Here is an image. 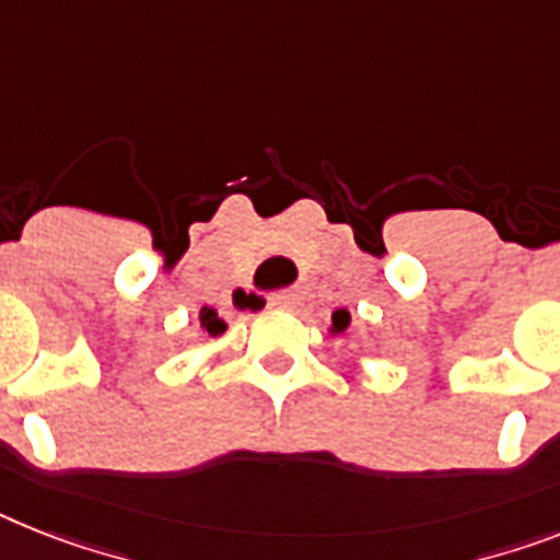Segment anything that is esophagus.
<instances>
[{"instance_id": "1", "label": "esophagus", "mask_w": 560, "mask_h": 560, "mask_svg": "<svg viewBox=\"0 0 560 560\" xmlns=\"http://www.w3.org/2000/svg\"><path fill=\"white\" fill-rule=\"evenodd\" d=\"M269 303L275 308H289L298 303V294H294V291H277V294H271Z\"/></svg>"}]
</instances>
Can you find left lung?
<instances>
[{
	"instance_id": "obj_1",
	"label": "left lung",
	"mask_w": 560,
	"mask_h": 560,
	"mask_svg": "<svg viewBox=\"0 0 560 560\" xmlns=\"http://www.w3.org/2000/svg\"><path fill=\"white\" fill-rule=\"evenodd\" d=\"M331 320H335V331H343L346 326H349V312H343V308H340V312H335V317H331Z\"/></svg>"
}]
</instances>
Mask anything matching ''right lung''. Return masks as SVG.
<instances>
[{
	"instance_id": "obj_1",
	"label": "right lung",
	"mask_w": 560,
	"mask_h": 560,
	"mask_svg": "<svg viewBox=\"0 0 560 560\" xmlns=\"http://www.w3.org/2000/svg\"><path fill=\"white\" fill-rule=\"evenodd\" d=\"M200 323H202V329L208 331V335H223L225 331V323L217 317V312H211V308H202L200 314Z\"/></svg>"
}]
</instances>
